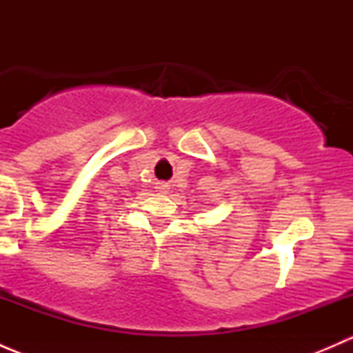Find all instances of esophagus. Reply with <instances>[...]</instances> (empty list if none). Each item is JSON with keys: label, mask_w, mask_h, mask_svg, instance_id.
<instances>
[{"label": "esophagus", "mask_w": 353, "mask_h": 353, "mask_svg": "<svg viewBox=\"0 0 353 353\" xmlns=\"http://www.w3.org/2000/svg\"><path fill=\"white\" fill-rule=\"evenodd\" d=\"M159 190H160V191H162V193H165V191H167V190H169V188H167V186H165V184H162V186H160V188H159Z\"/></svg>", "instance_id": "obj_1"}]
</instances>
